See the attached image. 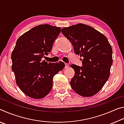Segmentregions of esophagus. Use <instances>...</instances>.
<instances>
[{
	"mask_svg": "<svg viewBox=\"0 0 124 124\" xmlns=\"http://www.w3.org/2000/svg\"><path fill=\"white\" fill-rule=\"evenodd\" d=\"M69 67V64L68 63H65V68H68Z\"/></svg>",
	"mask_w": 124,
	"mask_h": 124,
	"instance_id": "1",
	"label": "esophagus"
}]
</instances>
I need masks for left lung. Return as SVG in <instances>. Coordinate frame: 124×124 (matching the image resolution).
I'll return each mask as SVG.
<instances>
[{"label": "left lung", "instance_id": "1", "mask_svg": "<svg viewBox=\"0 0 124 124\" xmlns=\"http://www.w3.org/2000/svg\"><path fill=\"white\" fill-rule=\"evenodd\" d=\"M81 57L83 67L70 66L75 75L70 84L83 97H91L99 92L108 80L113 63L112 48L106 36L93 27L79 23L61 29Z\"/></svg>", "mask_w": 124, "mask_h": 124}]
</instances>
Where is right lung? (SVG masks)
<instances>
[{
  "label": "right lung",
  "mask_w": 124,
  "mask_h": 124,
  "mask_svg": "<svg viewBox=\"0 0 124 124\" xmlns=\"http://www.w3.org/2000/svg\"><path fill=\"white\" fill-rule=\"evenodd\" d=\"M60 27L41 24L22 34L16 41L11 54L12 70L16 84L25 95L41 99L49 94L53 78L63 70V62L47 63L41 58L51 51Z\"/></svg>",
  "instance_id": "1"
}]
</instances>
